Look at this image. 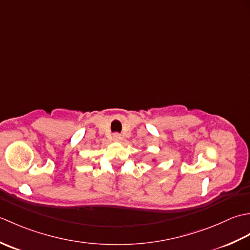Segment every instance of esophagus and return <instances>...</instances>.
I'll return each mask as SVG.
<instances>
[{
	"label": "esophagus",
	"mask_w": 250,
	"mask_h": 250,
	"mask_svg": "<svg viewBox=\"0 0 250 250\" xmlns=\"http://www.w3.org/2000/svg\"><path fill=\"white\" fill-rule=\"evenodd\" d=\"M121 140H122V137H121V135H120V134H118V133H115V134L113 135V141H114V142H116V143H119V142H121Z\"/></svg>",
	"instance_id": "obj_1"
}]
</instances>
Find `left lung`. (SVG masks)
<instances>
[{"label":"left lung","mask_w":250,"mask_h":250,"mask_svg":"<svg viewBox=\"0 0 250 250\" xmlns=\"http://www.w3.org/2000/svg\"><path fill=\"white\" fill-rule=\"evenodd\" d=\"M152 161H155V159H152Z\"/></svg>","instance_id":"obj_1"}]
</instances>
